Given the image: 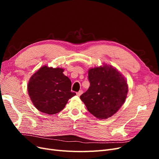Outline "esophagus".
<instances>
[{
	"label": "esophagus",
	"instance_id": "1",
	"mask_svg": "<svg viewBox=\"0 0 159 159\" xmlns=\"http://www.w3.org/2000/svg\"><path fill=\"white\" fill-rule=\"evenodd\" d=\"M82 93H83V91L82 90H80L78 92H77L76 94H77V95H78V96H80Z\"/></svg>",
	"mask_w": 159,
	"mask_h": 159
}]
</instances>
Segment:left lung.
Returning a JSON list of instances; mask_svg holds the SVG:
<instances>
[{
	"label": "left lung",
	"instance_id": "8db88e82",
	"mask_svg": "<svg viewBox=\"0 0 159 159\" xmlns=\"http://www.w3.org/2000/svg\"><path fill=\"white\" fill-rule=\"evenodd\" d=\"M89 89L80 96L90 113L105 119L116 113L127 98L128 85L122 74L111 66L95 67L88 71Z\"/></svg>",
	"mask_w": 159,
	"mask_h": 159
}]
</instances>
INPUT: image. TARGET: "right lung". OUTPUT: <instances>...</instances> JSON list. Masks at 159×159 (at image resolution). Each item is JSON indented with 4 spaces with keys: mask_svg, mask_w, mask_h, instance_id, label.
Segmentation results:
<instances>
[{
    "mask_svg": "<svg viewBox=\"0 0 159 159\" xmlns=\"http://www.w3.org/2000/svg\"><path fill=\"white\" fill-rule=\"evenodd\" d=\"M64 69L44 66L34 74L28 84L32 102L40 111L48 115L59 113L69 99L75 95L71 91V82Z\"/></svg>",
    "mask_w": 159,
    "mask_h": 159,
    "instance_id": "1",
    "label": "right lung"
}]
</instances>
